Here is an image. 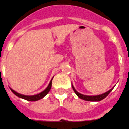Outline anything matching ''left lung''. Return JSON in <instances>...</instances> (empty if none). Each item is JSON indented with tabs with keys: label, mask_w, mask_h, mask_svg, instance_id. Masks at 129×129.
Returning <instances> with one entry per match:
<instances>
[{
	"label": "left lung",
	"mask_w": 129,
	"mask_h": 129,
	"mask_svg": "<svg viewBox=\"0 0 129 129\" xmlns=\"http://www.w3.org/2000/svg\"><path fill=\"white\" fill-rule=\"evenodd\" d=\"M72 88H73L74 93L76 94V95H77L78 97H80V99H82V100H86V101H91V102H99V101H101V100H104V98H106V97L110 94V93L112 91V89L114 88H111L110 91H107L106 93H104V94H102V95H96V96H87V95H82V94H80V93H78L77 91L75 90V88H74L73 85H72Z\"/></svg>",
	"instance_id": "left-lung-1"
}]
</instances>
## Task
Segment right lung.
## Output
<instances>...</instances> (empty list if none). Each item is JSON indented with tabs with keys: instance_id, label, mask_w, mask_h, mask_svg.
Masks as SVG:
<instances>
[{
	"instance_id": "add662e5",
	"label": "right lung",
	"mask_w": 129,
	"mask_h": 129,
	"mask_svg": "<svg viewBox=\"0 0 129 129\" xmlns=\"http://www.w3.org/2000/svg\"><path fill=\"white\" fill-rule=\"evenodd\" d=\"M52 80H53V78H52L51 80V82H50V83H49V86H47V88L45 89V91H43L42 93H39V94H38V95H32V96H26V95H21V94H19V93H17V92L13 91V90L11 89V91H12L13 93H14L15 95H16V96H17V97L23 98V99H24V100L29 101V102H34V101H37V100H41V99H42L43 97H45V95H47V93H49V91L51 90V88Z\"/></svg>"
}]
</instances>
